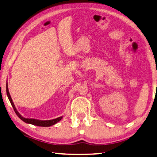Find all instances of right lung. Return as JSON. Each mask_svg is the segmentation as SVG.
I'll return each instance as SVG.
<instances>
[{"label":"right lung","instance_id":"right-lung-1","mask_svg":"<svg viewBox=\"0 0 157 157\" xmlns=\"http://www.w3.org/2000/svg\"><path fill=\"white\" fill-rule=\"evenodd\" d=\"M6 91H7V94L8 99H9V101H10V103L11 104L12 107H13V108L14 109L15 113H16L17 116L21 120V121H24V122H26V123L31 124L35 125V126H39V127H50V126H52V125H54L55 124H56L58 122H59L60 120L63 118V116H61V117H58L56 119H53V120H50V121H40V120H37V119L24 118L23 116H21L20 113L17 112L16 107H15V105H14V103L13 102V100H12V99H11L10 94H9L7 82V84H6Z\"/></svg>","mask_w":157,"mask_h":157}]
</instances>
